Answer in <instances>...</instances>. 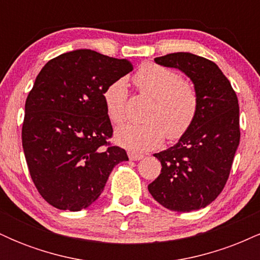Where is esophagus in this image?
<instances>
[{"mask_svg": "<svg viewBox=\"0 0 260 260\" xmlns=\"http://www.w3.org/2000/svg\"><path fill=\"white\" fill-rule=\"evenodd\" d=\"M128 157L133 161H138V160H142L143 157H144V155L137 154V153H134V151H128Z\"/></svg>", "mask_w": 260, "mask_h": 260, "instance_id": "1", "label": "esophagus"}]
</instances>
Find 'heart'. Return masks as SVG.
Masks as SVG:
<instances>
[{
    "mask_svg": "<svg viewBox=\"0 0 260 260\" xmlns=\"http://www.w3.org/2000/svg\"><path fill=\"white\" fill-rule=\"evenodd\" d=\"M133 80L140 91L154 100V105L145 116L148 122L127 124L117 131L118 144L143 153L159 147L165 136L170 140L184 136L198 112L199 98L196 86L188 80L180 79L176 71L155 63L140 66ZM103 99L112 123H123L126 120V80L112 82L104 90Z\"/></svg>",
    "mask_w": 260,
    "mask_h": 260,
    "instance_id": "obj_1",
    "label": "heart"
}]
</instances>
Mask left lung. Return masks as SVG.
Wrapping results in <instances>:
<instances>
[{"label": "left lung", "instance_id": "8db88e82", "mask_svg": "<svg viewBox=\"0 0 260 260\" xmlns=\"http://www.w3.org/2000/svg\"><path fill=\"white\" fill-rule=\"evenodd\" d=\"M192 80L199 98L192 127L174 147L154 154L161 174L148 186L164 208L188 213L205 208L228 182L240 144V107L231 83L213 61L189 52L154 58Z\"/></svg>", "mask_w": 260, "mask_h": 260}]
</instances>
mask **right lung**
Listing matches in <instances>:
<instances>
[{
    "label": "right lung",
    "instance_id": "right-lung-1",
    "mask_svg": "<svg viewBox=\"0 0 260 260\" xmlns=\"http://www.w3.org/2000/svg\"><path fill=\"white\" fill-rule=\"evenodd\" d=\"M133 70L88 49L50 59L25 101L22 142L29 172L41 197L61 210L92 204L112 169L128 156L109 145L112 126L104 90Z\"/></svg>",
    "mask_w": 260,
    "mask_h": 260
}]
</instances>
